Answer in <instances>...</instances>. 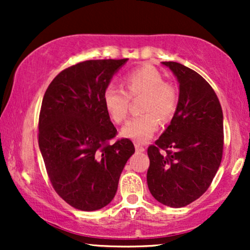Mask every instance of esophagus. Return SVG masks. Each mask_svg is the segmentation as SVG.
<instances>
[{"label":"esophagus","instance_id":"34e87169","mask_svg":"<svg viewBox=\"0 0 250 250\" xmlns=\"http://www.w3.org/2000/svg\"><path fill=\"white\" fill-rule=\"evenodd\" d=\"M135 149H136V151H139V153H143V151L146 150L145 147L140 145V143H135Z\"/></svg>","mask_w":250,"mask_h":250}]
</instances>
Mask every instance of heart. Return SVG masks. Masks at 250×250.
<instances>
[{"instance_id": "heart-1", "label": "heart", "mask_w": 250, "mask_h": 250, "mask_svg": "<svg viewBox=\"0 0 250 250\" xmlns=\"http://www.w3.org/2000/svg\"><path fill=\"white\" fill-rule=\"evenodd\" d=\"M125 89L108 84L103 90L102 101L105 111L114 123H122L128 115L130 97L145 96L140 110L143 115L131 117L121 129L125 139L146 143L151 139L159 119L169 121L179 104V91L174 84L165 82V76L150 65L135 68L125 74Z\"/></svg>"}]
</instances>
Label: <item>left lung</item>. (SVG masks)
<instances>
[{
  "mask_svg": "<svg viewBox=\"0 0 250 250\" xmlns=\"http://www.w3.org/2000/svg\"><path fill=\"white\" fill-rule=\"evenodd\" d=\"M180 84L170 125L149 146L147 183L162 205L181 208L202 196L222 160L223 114L214 89L200 74L177 62H162Z\"/></svg>",
  "mask_w": 250,
  "mask_h": 250,
  "instance_id": "1",
  "label": "left lung"
}]
</instances>
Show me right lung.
Listing matches in <instances>:
<instances>
[{
  "instance_id": "1",
  "label": "right lung",
  "mask_w": 250,
  "mask_h": 250,
  "mask_svg": "<svg viewBox=\"0 0 250 250\" xmlns=\"http://www.w3.org/2000/svg\"><path fill=\"white\" fill-rule=\"evenodd\" d=\"M128 61L89 60L62 70L43 96L39 147L54 189L71 207L101 209L115 196L128 159V139L109 143L117 130L103 105V90Z\"/></svg>"
}]
</instances>
